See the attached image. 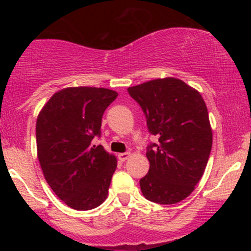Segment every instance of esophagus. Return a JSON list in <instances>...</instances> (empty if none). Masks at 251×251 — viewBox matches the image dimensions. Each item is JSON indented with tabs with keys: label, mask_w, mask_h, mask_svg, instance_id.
<instances>
[{
	"label": "esophagus",
	"mask_w": 251,
	"mask_h": 251,
	"mask_svg": "<svg viewBox=\"0 0 251 251\" xmlns=\"http://www.w3.org/2000/svg\"><path fill=\"white\" fill-rule=\"evenodd\" d=\"M129 152H125V153H119L118 154V158H119L120 160H122V162H125V160H127L128 159V157H129Z\"/></svg>",
	"instance_id": "obj_1"
}]
</instances>
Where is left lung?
<instances>
[{
  "mask_svg": "<svg viewBox=\"0 0 251 251\" xmlns=\"http://www.w3.org/2000/svg\"><path fill=\"white\" fill-rule=\"evenodd\" d=\"M142 106L149 131V174L140 179L146 200L176 204L192 194L208 164L212 129L200 92L177 77H163L127 88Z\"/></svg>",
  "mask_w": 251,
  "mask_h": 251,
  "instance_id": "obj_1",
  "label": "left lung"
}]
</instances>
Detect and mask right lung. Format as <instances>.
<instances>
[{"instance_id": "obj_1", "label": "right lung", "mask_w": 251, "mask_h": 251, "mask_svg": "<svg viewBox=\"0 0 251 251\" xmlns=\"http://www.w3.org/2000/svg\"><path fill=\"white\" fill-rule=\"evenodd\" d=\"M116 91L80 86L57 91L36 120L37 158L48 185L74 210H91L107 198L117 158L101 145L102 114Z\"/></svg>"}]
</instances>
